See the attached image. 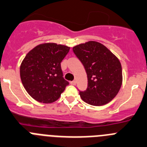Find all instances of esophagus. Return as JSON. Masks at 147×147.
I'll return each mask as SVG.
<instances>
[{
  "mask_svg": "<svg viewBox=\"0 0 147 147\" xmlns=\"http://www.w3.org/2000/svg\"><path fill=\"white\" fill-rule=\"evenodd\" d=\"M70 84H72V85H76V81H75V80H73V81H71L70 82Z\"/></svg>",
  "mask_w": 147,
  "mask_h": 147,
  "instance_id": "1",
  "label": "esophagus"
}]
</instances>
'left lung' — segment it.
Wrapping results in <instances>:
<instances>
[{
	"instance_id": "obj_1",
	"label": "left lung",
	"mask_w": 147,
	"mask_h": 147,
	"mask_svg": "<svg viewBox=\"0 0 147 147\" xmlns=\"http://www.w3.org/2000/svg\"><path fill=\"white\" fill-rule=\"evenodd\" d=\"M73 52L84 66L88 78L87 89L79 93L82 100L95 106L111 101L122 84V69L118 58L95 41L75 46Z\"/></svg>"
}]
</instances>
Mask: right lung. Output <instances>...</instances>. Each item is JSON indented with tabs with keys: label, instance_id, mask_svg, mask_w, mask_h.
Returning a JSON list of instances; mask_svg holds the SVG:
<instances>
[{
	"label": "right lung",
	"instance_id": "add662e5",
	"mask_svg": "<svg viewBox=\"0 0 147 147\" xmlns=\"http://www.w3.org/2000/svg\"><path fill=\"white\" fill-rule=\"evenodd\" d=\"M70 47L47 42L31 50L22 60L20 74L22 85L36 101L52 103L64 92L69 82L63 78L61 62Z\"/></svg>",
	"mask_w": 147,
	"mask_h": 147
}]
</instances>
